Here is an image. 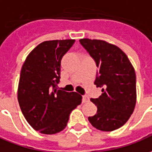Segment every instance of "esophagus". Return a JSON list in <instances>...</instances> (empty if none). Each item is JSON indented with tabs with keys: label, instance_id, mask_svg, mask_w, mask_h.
Here are the masks:
<instances>
[{
	"label": "esophagus",
	"instance_id": "1",
	"mask_svg": "<svg viewBox=\"0 0 152 152\" xmlns=\"http://www.w3.org/2000/svg\"><path fill=\"white\" fill-rule=\"evenodd\" d=\"M89 97L86 96V95H83V97H82V103H86V102L89 101Z\"/></svg>",
	"mask_w": 152,
	"mask_h": 152
}]
</instances>
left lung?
Here are the masks:
<instances>
[{
    "label": "left lung",
    "instance_id": "left-lung-1",
    "mask_svg": "<svg viewBox=\"0 0 152 152\" xmlns=\"http://www.w3.org/2000/svg\"><path fill=\"white\" fill-rule=\"evenodd\" d=\"M98 67L94 84L102 94L91 99L97 113L88 119L98 130L110 132L127 123L136 105V74L127 55L119 48L98 39H80Z\"/></svg>",
    "mask_w": 152,
    "mask_h": 152
}]
</instances>
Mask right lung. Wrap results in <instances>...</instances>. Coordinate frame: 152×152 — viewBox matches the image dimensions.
Returning <instances> with one entry per match:
<instances>
[{
  "label": "right lung",
  "mask_w": 152,
  "mask_h": 152,
  "mask_svg": "<svg viewBox=\"0 0 152 152\" xmlns=\"http://www.w3.org/2000/svg\"><path fill=\"white\" fill-rule=\"evenodd\" d=\"M74 43V39L45 41L28 54L22 66L19 104L29 125L43 134L62 131L71 112L81 103L78 93L58 89L61 58Z\"/></svg>",
  "instance_id": "1"
}]
</instances>
